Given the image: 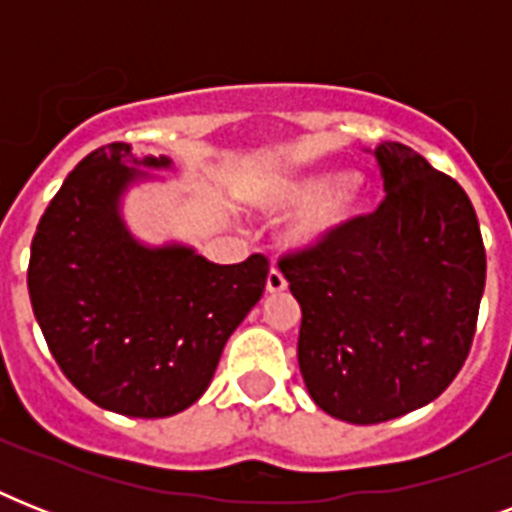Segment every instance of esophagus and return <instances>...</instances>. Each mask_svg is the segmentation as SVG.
Masks as SVG:
<instances>
[{
    "mask_svg": "<svg viewBox=\"0 0 512 512\" xmlns=\"http://www.w3.org/2000/svg\"><path fill=\"white\" fill-rule=\"evenodd\" d=\"M265 289H268L271 295H279V292H284V289H287V279H284V273H281L279 268H271V271H268Z\"/></svg>",
    "mask_w": 512,
    "mask_h": 512,
    "instance_id": "esophagus-1",
    "label": "esophagus"
}]
</instances>
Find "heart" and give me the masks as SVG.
<instances>
[{
	"label": "heart",
	"mask_w": 512,
	"mask_h": 512,
	"mask_svg": "<svg viewBox=\"0 0 512 512\" xmlns=\"http://www.w3.org/2000/svg\"><path fill=\"white\" fill-rule=\"evenodd\" d=\"M332 172L284 177L263 185L255 193V204L271 212L305 207L289 228L292 247H316L361 220L369 209V193L358 177L337 183Z\"/></svg>",
	"instance_id": "heart-1"
}]
</instances>
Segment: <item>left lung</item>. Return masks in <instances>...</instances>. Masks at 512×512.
<instances>
[{"instance_id":"left-lung-1","label":"left lung","mask_w":512,"mask_h":512,"mask_svg":"<svg viewBox=\"0 0 512 512\" xmlns=\"http://www.w3.org/2000/svg\"><path fill=\"white\" fill-rule=\"evenodd\" d=\"M380 207L279 257L303 308L297 361L327 414L396 420L444 393L478 324L486 249L462 185L404 143L377 151Z\"/></svg>"}]
</instances>
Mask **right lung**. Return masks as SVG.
I'll list each match as a JSON object with an SVG mask.
<instances>
[{
    "label": "right lung",
    "mask_w": 512,
    "mask_h": 512,
    "mask_svg": "<svg viewBox=\"0 0 512 512\" xmlns=\"http://www.w3.org/2000/svg\"><path fill=\"white\" fill-rule=\"evenodd\" d=\"M130 159L138 164L127 143H111L66 177L36 225L28 295L79 393L108 412L156 420L209 388L225 340L263 297L268 257L215 265L185 247H140L116 212L140 175Z\"/></svg>",
    "instance_id": "add662e5"
}]
</instances>
